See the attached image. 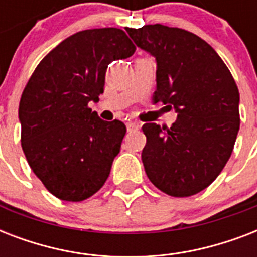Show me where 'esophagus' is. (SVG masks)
Here are the masks:
<instances>
[{
	"instance_id": "1",
	"label": "esophagus",
	"mask_w": 257,
	"mask_h": 257,
	"mask_svg": "<svg viewBox=\"0 0 257 257\" xmlns=\"http://www.w3.org/2000/svg\"><path fill=\"white\" fill-rule=\"evenodd\" d=\"M139 128H140V125L137 124V122H132V121L126 122V129H128V132H135V131H137Z\"/></svg>"
}]
</instances>
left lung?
Listing matches in <instances>:
<instances>
[{
	"label": "left lung",
	"instance_id": "8db88e82",
	"mask_svg": "<svg viewBox=\"0 0 257 257\" xmlns=\"http://www.w3.org/2000/svg\"><path fill=\"white\" fill-rule=\"evenodd\" d=\"M126 32L137 48L156 58L155 101L177 113L171 128L143 125L145 173L167 195H196L231 157L240 128L239 89L216 50L199 36L160 24Z\"/></svg>",
	"mask_w": 257,
	"mask_h": 257
}]
</instances>
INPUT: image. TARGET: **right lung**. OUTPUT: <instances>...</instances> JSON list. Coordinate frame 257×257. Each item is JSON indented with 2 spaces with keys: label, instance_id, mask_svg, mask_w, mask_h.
I'll use <instances>...</instances> for the list:
<instances>
[{
  "label": "right lung",
  "instance_id": "right-lung-1",
  "mask_svg": "<svg viewBox=\"0 0 257 257\" xmlns=\"http://www.w3.org/2000/svg\"><path fill=\"white\" fill-rule=\"evenodd\" d=\"M136 46L117 28L82 30L42 58L22 92V151L48 191L65 201L93 196L108 179L126 128L88 108L104 93L105 72Z\"/></svg>",
  "mask_w": 257,
  "mask_h": 257
}]
</instances>
